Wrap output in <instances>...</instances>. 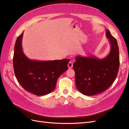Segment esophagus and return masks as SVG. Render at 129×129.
I'll list each match as a JSON object with an SVG mask.
<instances>
[{
    "mask_svg": "<svg viewBox=\"0 0 129 129\" xmlns=\"http://www.w3.org/2000/svg\"><path fill=\"white\" fill-rule=\"evenodd\" d=\"M68 68L69 69H71L72 68V67H73V62H71V61H70L68 63Z\"/></svg>",
    "mask_w": 129,
    "mask_h": 129,
    "instance_id": "34e87169",
    "label": "esophagus"
}]
</instances>
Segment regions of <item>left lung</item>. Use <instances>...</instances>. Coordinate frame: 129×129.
<instances>
[{
  "label": "left lung",
  "instance_id": "left-lung-1",
  "mask_svg": "<svg viewBox=\"0 0 129 129\" xmlns=\"http://www.w3.org/2000/svg\"><path fill=\"white\" fill-rule=\"evenodd\" d=\"M106 35L111 49L106 57L99 59L91 57H76L73 65L75 82L79 91L88 96L102 93L113 83L119 67V55L117 41L108 29Z\"/></svg>",
  "mask_w": 129,
  "mask_h": 129
}]
</instances>
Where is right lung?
I'll return each instance as SVG.
<instances>
[{
	"mask_svg": "<svg viewBox=\"0 0 129 129\" xmlns=\"http://www.w3.org/2000/svg\"><path fill=\"white\" fill-rule=\"evenodd\" d=\"M23 32L18 36L15 45L13 64L16 78L25 90L38 96L53 90L59 76L68 69L69 59L50 61L30 60L23 52Z\"/></svg>",
	"mask_w": 129,
	"mask_h": 129,
	"instance_id": "1",
	"label": "right lung"
}]
</instances>
